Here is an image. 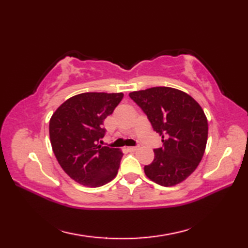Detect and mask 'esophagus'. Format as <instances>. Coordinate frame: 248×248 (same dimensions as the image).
<instances>
[{"mask_svg":"<svg viewBox=\"0 0 248 248\" xmlns=\"http://www.w3.org/2000/svg\"><path fill=\"white\" fill-rule=\"evenodd\" d=\"M129 151H131V152H133V151H136L138 150V147H128L127 148Z\"/></svg>","mask_w":248,"mask_h":248,"instance_id":"34e87169","label":"esophagus"}]
</instances>
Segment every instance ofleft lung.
I'll use <instances>...</instances> for the list:
<instances>
[{
    "label": "left lung",
    "mask_w": 248,
    "mask_h": 248,
    "mask_svg": "<svg viewBox=\"0 0 248 248\" xmlns=\"http://www.w3.org/2000/svg\"><path fill=\"white\" fill-rule=\"evenodd\" d=\"M130 98L144 110L163 146L144 167L162 186H173L191 176L202 161L208 140V120L199 103L176 88L159 86L132 92Z\"/></svg>",
    "instance_id": "left-lung-1"
}]
</instances>
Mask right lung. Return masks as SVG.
Listing matches in <instances>:
<instances>
[{
  "instance_id": "right-lung-1",
  "label": "right lung",
  "mask_w": 248,
  "mask_h": 248,
  "mask_svg": "<svg viewBox=\"0 0 248 248\" xmlns=\"http://www.w3.org/2000/svg\"><path fill=\"white\" fill-rule=\"evenodd\" d=\"M123 93H83L62 103L49 124L51 146L62 170L76 182L102 186L118 172L123 152L99 145L103 121L113 113Z\"/></svg>"
}]
</instances>
